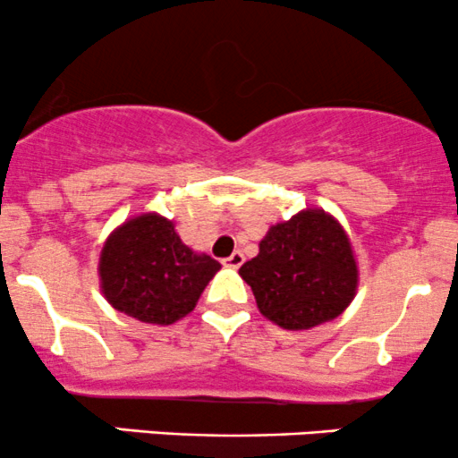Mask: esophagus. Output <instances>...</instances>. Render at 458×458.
I'll return each mask as SVG.
<instances>
[{
  "instance_id": "obj_1",
  "label": "esophagus",
  "mask_w": 458,
  "mask_h": 458,
  "mask_svg": "<svg viewBox=\"0 0 458 458\" xmlns=\"http://www.w3.org/2000/svg\"><path fill=\"white\" fill-rule=\"evenodd\" d=\"M243 260H245L243 254L233 252L228 256V259H224V265H225V267H230V269H239L241 265H243Z\"/></svg>"
}]
</instances>
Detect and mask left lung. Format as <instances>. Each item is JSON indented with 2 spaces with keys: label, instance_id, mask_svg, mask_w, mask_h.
<instances>
[{
  "label": "left lung",
  "instance_id": "1",
  "mask_svg": "<svg viewBox=\"0 0 458 458\" xmlns=\"http://www.w3.org/2000/svg\"><path fill=\"white\" fill-rule=\"evenodd\" d=\"M256 306L284 330H309L339 318L359 286V267L344 225L306 208L271 225L259 254L241 265Z\"/></svg>",
  "mask_w": 458,
  "mask_h": 458
}]
</instances>
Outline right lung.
Returning <instances> with one entry per match:
<instances>
[{
    "label": "right lung",
    "mask_w": 458,
    "mask_h": 458,
    "mask_svg": "<svg viewBox=\"0 0 458 458\" xmlns=\"http://www.w3.org/2000/svg\"><path fill=\"white\" fill-rule=\"evenodd\" d=\"M221 265L182 243L174 221L143 213L110 233L99 254V284L113 309L169 326L198 304Z\"/></svg>",
    "instance_id": "right-lung-1"
}]
</instances>
